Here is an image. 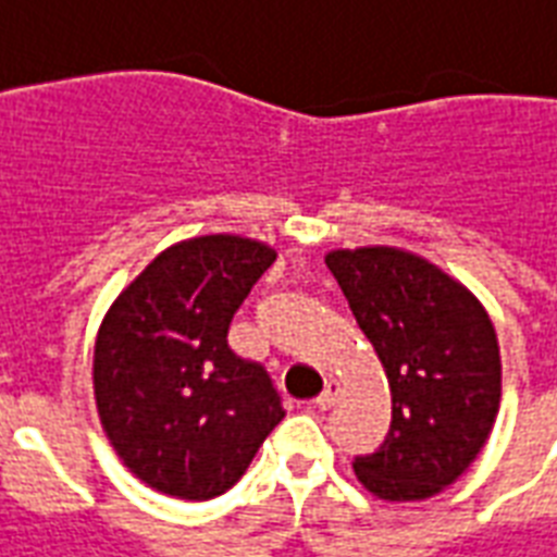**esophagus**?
<instances>
[{"label": "esophagus", "instance_id": "1", "mask_svg": "<svg viewBox=\"0 0 557 557\" xmlns=\"http://www.w3.org/2000/svg\"><path fill=\"white\" fill-rule=\"evenodd\" d=\"M341 392H343L341 383H337V381H329V383H325L323 392H320L318 400H314V406H318V409H323V411H325V409H332V406L337 404V397H341Z\"/></svg>", "mask_w": 557, "mask_h": 557}]
</instances>
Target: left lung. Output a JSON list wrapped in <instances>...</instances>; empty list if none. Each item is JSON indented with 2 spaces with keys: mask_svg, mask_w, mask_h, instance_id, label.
Masks as SVG:
<instances>
[{
  "mask_svg": "<svg viewBox=\"0 0 557 557\" xmlns=\"http://www.w3.org/2000/svg\"><path fill=\"white\" fill-rule=\"evenodd\" d=\"M341 283L392 392V426L357 481L383 500H426L467 472L500 406L498 334L460 280L395 246L334 248Z\"/></svg>",
  "mask_w": 557,
  "mask_h": 557,
  "instance_id": "left-lung-1",
  "label": "left lung"
}]
</instances>
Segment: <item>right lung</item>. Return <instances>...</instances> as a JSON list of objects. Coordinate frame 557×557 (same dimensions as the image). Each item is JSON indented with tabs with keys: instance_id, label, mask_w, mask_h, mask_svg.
Returning a JSON list of instances; mask_svg holds the SVG:
<instances>
[{
	"instance_id": "add662e5",
	"label": "right lung",
	"mask_w": 557,
	"mask_h": 557,
	"mask_svg": "<svg viewBox=\"0 0 557 557\" xmlns=\"http://www.w3.org/2000/svg\"><path fill=\"white\" fill-rule=\"evenodd\" d=\"M277 251L206 234L153 257L106 311L94 343V397L134 478L208 500L243 478L283 406L260 363L228 349V325Z\"/></svg>"
}]
</instances>
